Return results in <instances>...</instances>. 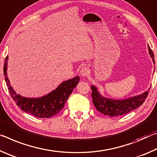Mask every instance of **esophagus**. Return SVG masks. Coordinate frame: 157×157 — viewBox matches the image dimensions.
I'll return each instance as SVG.
<instances>
[{
    "instance_id": "esophagus-1",
    "label": "esophagus",
    "mask_w": 157,
    "mask_h": 157,
    "mask_svg": "<svg viewBox=\"0 0 157 157\" xmlns=\"http://www.w3.org/2000/svg\"><path fill=\"white\" fill-rule=\"evenodd\" d=\"M80 74H81V76H88L90 74V69L88 67H83L81 69Z\"/></svg>"
}]
</instances>
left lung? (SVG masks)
<instances>
[{
	"label": "left lung",
	"mask_w": 157,
	"mask_h": 157,
	"mask_svg": "<svg viewBox=\"0 0 157 157\" xmlns=\"http://www.w3.org/2000/svg\"><path fill=\"white\" fill-rule=\"evenodd\" d=\"M149 53L155 63V56L152 51L148 46ZM92 98L94 106L97 110L104 115L110 117L120 116V115L128 113L132 110L140 106L145 101L148 95L149 90L140 95L131 97L129 99L122 100H115L102 97L97 91L95 86H91Z\"/></svg>",
	"instance_id": "obj_1"
}]
</instances>
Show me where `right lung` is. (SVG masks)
I'll list each match as a JSON object with an SVG mask.
<instances>
[{
    "label": "right lung",
    "mask_w": 157,
    "mask_h": 157,
    "mask_svg": "<svg viewBox=\"0 0 157 157\" xmlns=\"http://www.w3.org/2000/svg\"><path fill=\"white\" fill-rule=\"evenodd\" d=\"M7 56L4 63V76L7 88L12 98L23 111L33 116L40 118H48L56 115L65 106L68 97L74 88L79 82V76L64 81L57 88L45 96L39 98H28L17 94L10 86L7 78Z\"/></svg>",
    "instance_id": "add662e5"
}]
</instances>
